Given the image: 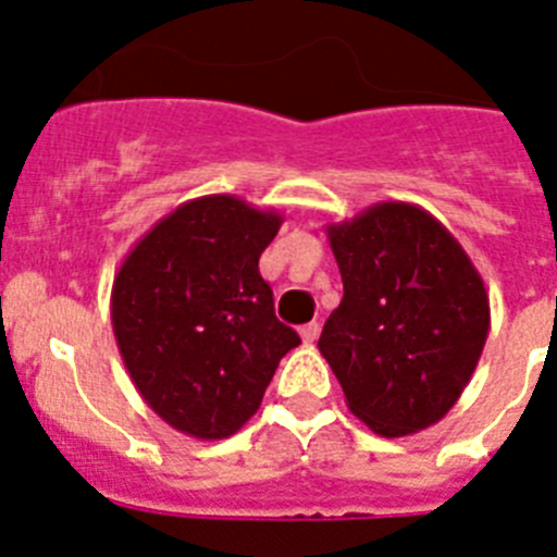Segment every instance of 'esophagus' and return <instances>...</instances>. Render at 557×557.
Returning <instances> with one entry per match:
<instances>
[{
	"instance_id": "34e87169",
	"label": "esophagus",
	"mask_w": 557,
	"mask_h": 557,
	"mask_svg": "<svg viewBox=\"0 0 557 557\" xmlns=\"http://www.w3.org/2000/svg\"><path fill=\"white\" fill-rule=\"evenodd\" d=\"M318 334H321V323H318V321L301 326V337H304V343H307V346H312L314 339H318Z\"/></svg>"
}]
</instances>
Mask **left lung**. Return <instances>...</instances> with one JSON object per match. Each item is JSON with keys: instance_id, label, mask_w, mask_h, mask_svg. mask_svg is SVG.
Returning <instances> with one entry per match:
<instances>
[{"instance_id": "1", "label": "left lung", "mask_w": 557, "mask_h": 557, "mask_svg": "<svg viewBox=\"0 0 557 557\" xmlns=\"http://www.w3.org/2000/svg\"><path fill=\"white\" fill-rule=\"evenodd\" d=\"M343 301L318 348L346 405L382 437L437 424L480 362L488 293L455 236L412 203H376L326 225Z\"/></svg>"}]
</instances>
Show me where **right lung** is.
Listing matches in <instances>:
<instances>
[{"instance_id": "right-lung-1", "label": "right lung", "mask_w": 557, "mask_h": 557, "mask_svg": "<svg viewBox=\"0 0 557 557\" xmlns=\"http://www.w3.org/2000/svg\"><path fill=\"white\" fill-rule=\"evenodd\" d=\"M284 218L234 195L181 203L125 256L111 289L113 337L133 385L172 430L220 441L259 410L301 343L275 318L259 256Z\"/></svg>"}]
</instances>
